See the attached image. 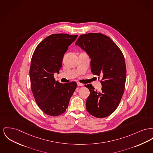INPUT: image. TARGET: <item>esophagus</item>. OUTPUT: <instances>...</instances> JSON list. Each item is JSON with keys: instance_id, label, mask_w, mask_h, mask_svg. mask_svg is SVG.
Instances as JSON below:
<instances>
[{"instance_id": "1", "label": "esophagus", "mask_w": 153, "mask_h": 153, "mask_svg": "<svg viewBox=\"0 0 153 153\" xmlns=\"http://www.w3.org/2000/svg\"><path fill=\"white\" fill-rule=\"evenodd\" d=\"M77 85L78 86H83L84 85V84H82L81 82H77Z\"/></svg>"}]
</instances>
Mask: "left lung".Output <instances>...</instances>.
Listing matches in <instances>:
<instances>
[{
    "label": "left lung",
    "mask_w": 153,
    "mask_h": 153,
    "mask_svg": "<svg viewBox=\"0 0 153 153\" xmlns=\"http://www.w3.org/2000/svg\"><path fill=\"white\" fill-rule=\"evenodd\" d=\"M91 58V71L102 77L100 92L91 85H85L90 91L86 108L92 116L105 118L117 108L123 95L126 85V62L124 55L108 36L90 33L81 35L76 42Z\"/></svg>",
    "instance_id": "obj_1"
}]
</instances>
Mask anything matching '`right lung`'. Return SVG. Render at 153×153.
Listing matches in <instances>:
<instances>
[{"instance_id": "add662e5", "label": "right lung", "mask_w": 153, "mask_h": 153, "mask_svg": "<svg viewBox=\"0 0 153 153\" xmlns=\"http://www.w3.org/2000/svg\"><path fill=\"white\" fill-rule=\"evenodd\" d=\"M77 36L53 34L38 45L32 55L29 71L31 90L39 108L48 116L63 113L77 87L76 81L62 84L55 81L54 73L59 72L64 54Z\"/></svg>"}]
</instances>
